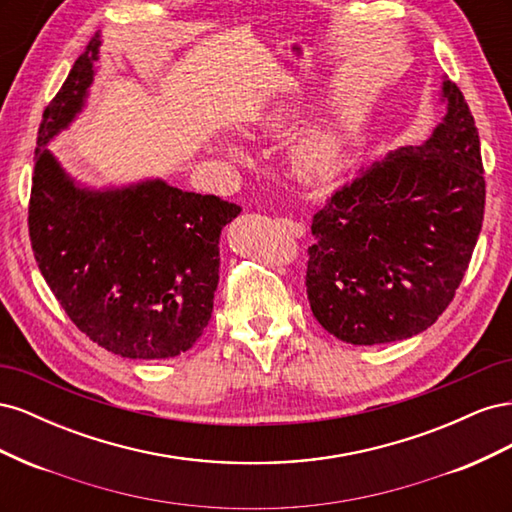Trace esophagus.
<instances>
[{
	"label": "esophagus",
	"instance_id": "1",
	"mask_svg": "<svg viewBox=\"0 0 512 512\" xmlns=\"http://www.w3.org/2000/svg\"><path fill=\"white\" fill-rule=\"evenodd\" d=\"M277 224H280L288 232V235L294 237V239H299V237L305 235V224L303 222H297L292 218H280V220H277Z\"/></svg>",
	"mask_w": 512,
	"mask_h": 512
}]
</instances>
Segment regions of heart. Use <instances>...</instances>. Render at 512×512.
I'll return each mask as SVG.
<instances>
[{
    "label": "heart",
    "mask_w": 512,
    "mask_h": 512,
    "mask_svg": "<svg viewBox=\"0 0 512 512\" xmlns=\"http://www.w3.org/2000/svg\"><path fill=\"white\" fill-rule=\"evenodd\" d=\"M273 126L280 123V119H271ZM339 156V145L333 134H316L301 145L299 149V168L305 175H324L335 166Z\"/></svg>",
    "instance_id": "1"
}]
</instances>
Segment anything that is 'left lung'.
<instances>
[{"label": "left lung", "instance_id": "left-lung-1", "mask_svg": "<svg viewBox=\"0 0 512 512\" xmlns=\"http://www.w3.org/2000/svg\"><path fill=\"white\" fill-rule=\"evenodd\" d=\"M421 147L359 170L316 211L309 307L337 339L374 346L436 322L466 275L485 215L480 138L461 89Z\"/></svg>", "mask_w": 512, "mask_h": 512}]
</instances>
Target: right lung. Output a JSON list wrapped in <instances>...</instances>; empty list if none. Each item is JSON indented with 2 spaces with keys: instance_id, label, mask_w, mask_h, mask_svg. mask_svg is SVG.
Returning a JSON list of instances; mask_svg holds the SVG:
<instances>
[{
  "instance_id": "right-lung-1",
  "label": "right lung",
  "mask_w": 512,
  "mask_h": 512,
  "mask_svg": "<svg viewBox=\"0 0 512 512\" xmlns=\"http://www.w3.org/2000/svg\"><path fill=\"white\" fill-rule=\"evenodd\" d=\"M98 46L94 36L42 113L29 241L55 299L91 342L126 359H170L207 327L220 232L241 207L164 181L89 192L66 177L44 145L81 111Z\"/></svg>"
}]
</instances>
